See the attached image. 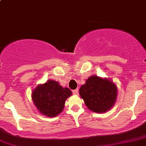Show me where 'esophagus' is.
I'll return each mask as SVG.
<instances>
[{
  "label": "esophagus",
  "instance_id": "34e87169",
  "mask_svg": "<svg viewBox=\"0 0 146 146\" xmlns=\"http://www.w3.org/2000/svg\"><path fill=\"white\" fill-rule=\"evenodd\" d=\"M78 92V89H76L73 90V93L74 94V95H77Z\"/></svg>",
  "mask_w": 146,
  "mask_h": 146
}]
</instances>
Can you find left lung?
Segmentation results:
<instances>
[{"mask_svg":"<svg viewBox=\"0 0 146 146\" xmlns=\"http://www.w3.org/2000/svg\"><path fill=\"white\" fill-rule=\"evenodd\" d=\"M117 86L107 79L90 77L79 90L85 105L95 112L102 113L112 107L117 99Z\"/></svg>","mask_w":146,"mask_h":146,"instance_id":"8db88e82","label":"left lung"}]
</instances>
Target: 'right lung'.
<instances>
[{"instance_id": "1", "label": "right lung", "mask_w": 146, "mask_h": 146, "mask_svg": "<svg viewBox=\"0 0 146 146\" xmlns=\"http://www.w3.org/2000/svg\"><path fill=\"white\" fill-rule=\"evenodd\" d=\"M71 94L68 88H63L54 80H48L34 90L32 98L40 113L46 117H54L63 111L66 100Z\"/></svg>"}]
</instances>
